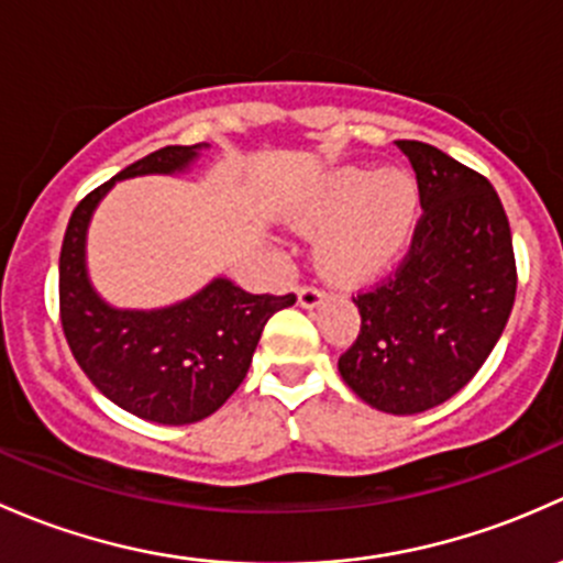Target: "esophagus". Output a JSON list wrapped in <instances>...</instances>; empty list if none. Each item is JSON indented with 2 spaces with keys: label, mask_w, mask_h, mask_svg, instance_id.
Returning a JSON list of instances; mask_svg holds the SVG:
<instances>
[{
  "label": "esophagus",
  "mask_w": 563,
  "mask_h": 563,
  "mask_svg": "<svg viewBox=\"0 0 563 563\" xmlns=\"http://www.w3.org/2000/svg\"><path fill=\"white\" fill-rule=\"evenodd\" d=\"M324 300V292L317 287H300L298 289V306L300 309H317Z\"/></svg>",
  "instance_id": "esophagus-1"
}]
</instances>
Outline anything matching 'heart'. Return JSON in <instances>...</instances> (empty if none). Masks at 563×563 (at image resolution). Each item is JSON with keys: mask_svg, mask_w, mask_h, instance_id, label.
Wrapping results in <instances>:
<instances>
[{"mask_svg": "<svg viewBox=\"0 0 563 563\" xmlns=\"http://www.w3.org/2000/svg\"><path fill=\"white\" fill-rule=\"evenodd\" d=\"M420 213L417 178L401 167H339L289 213L295 230L322 235L317 260L324 276L357 284L385 274L415 233Z\"/></svg>", "mask_w": 563, "mask_h": 563, "instance_id": "b5f03b06", "label": "heart"}]
</instances>
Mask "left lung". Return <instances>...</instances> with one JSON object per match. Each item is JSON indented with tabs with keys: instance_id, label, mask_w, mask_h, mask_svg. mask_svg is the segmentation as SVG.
<instances>
[{
	"instance_id": "obj_1",
	"label": "left lung",
	"mask_w": 563,
	"mask_h": 563,
	"mask_svg": "<svg viewBox=\"0 0 563 563\" xmlns=\"http://www.w3.org/2000/svg\"><path fill=\"white\" fill-rule=\"evenodd\" d=\"M422 219L390 282L357 295L361 335L339 357L357 398L417 415L453 398L488 361L515 303L507 213L488 178L420 141H398Z\"/></svg>"
}]
</instances>
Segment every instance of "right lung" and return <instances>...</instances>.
<instances>
[{
	"label": "right lung",
	"mask_w": 563,
	"mask_h": 563,
	"mask_svg": "<svg viewBox=\"0 0 563 563\" xmlns=\"http://www.w3.org/2000/svg\"><path fill=\"white\" fill-rule=\"evenodd\" d=\"M208 148L167 146L132 162L78 202L62 243V328L75 361L108 401L159 426H189L222 407L246 379L265 322L295 303V295L246 292L228 276L159 309H121L97 292L86 263L97 206L115 181L187 176Z\"/></svg>",
	"instance_id": "obj_1"
}]
</instances>
